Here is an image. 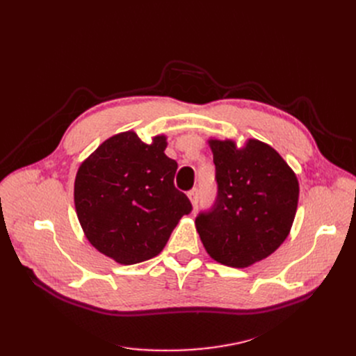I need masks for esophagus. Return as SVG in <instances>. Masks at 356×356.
<instances>
[{
    "label": "esophagus",
    "instance_id": "1",
    "mask_svg": "<svg viewBox=\"0 0 356 356\" xmlns=\"http://www.w3.org/2000/svg\"><path fill=\"white\" fill-rule=\"evenodd\" d=\"M188 196H189V199H191L193 207L196 208L197 203H199V189H197V188H193L192 191L188 192Z\"/></svg>",
    "mask_w": 356,
    "mask_h": 356
}]
</instances>
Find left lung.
Returning a JSON list of instances; mask_svg holds the SVG:
<instances>
[{
	"label": "left lung",
	"mask_w": 356,
	"mask_h": 356,
	"mask_svg": "<svg viewBox=\"0 0 356 356\" xmlns=\"http://www.w3.org/2000/svg\"><path fill=\"white\" fill-rule=\"evenodd\" d=\"M218 186L212 207L199 212L196 228L208 254L229 267L267 258L287 238L297 211L298 181L274 148L250 140L209 141Z\"/></svg>",
	"instance_id": "1"
}]
</instances>
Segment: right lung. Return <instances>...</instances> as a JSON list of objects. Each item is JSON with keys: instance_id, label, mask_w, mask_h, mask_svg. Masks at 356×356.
Here are the masks:
<instances>
[{"instance_id": "right-lung-1", "label": "right lung", "mask_w": 356, "mask_h": 356, "mask_svg": "<svg viewBox=\"0 0 356 356\" xmlns=\"http://www.w3.org/2000/svg\"><path fill=\"white\" fill-rule=\"evenodd\" d=\"M165 137L143 143L133 131L104 141L79 167L74 208L90 244L131 266L159 255L192 203L175 186L177 163Z\"/></svg>"}]
</instances>
